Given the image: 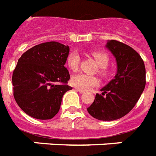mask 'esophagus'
<instances>
[{
    "label": "esophagus",
    "mask_w": 156,
    "mask_h": 156,
    "mask_svg": "<svg viewBox=\"0 0 156 156\" xmlns=\"http://www.w3.org/2000/svg\"><path fill=\"white\" fill-rule=\"evenodd\" d=\"M76 91H77V92H79L80 93H84V90H81V89H80V88H76Z\"/></svg>",
    "instance_id": "esophagus-1"
}]
</instances>
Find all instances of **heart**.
<instances>
[{"mask_svg": "<svg viewBox=\"0 0 156 156\" xmlns=\"http://www.w3.org/2000/svg\"><path fill=\"white\" fill-rule=\"evenodd\" d=\"M92 55L99 65V73L103 77L108 76L109 72L107 70V66L109 63V55L104 51H95L92 52ZM80 57L78 52L72 51L68 55L67 58V66L72 72H76L79 69ZM72 84L81 90H88L94 86L98 85L99 80L98 77L93 76H88L85 74H78L74 76L71 80Z\"/></svg>", "mask_w": 156, "mask_h": 156, "instance_id": "1", "label": "heart"}]
</instances>
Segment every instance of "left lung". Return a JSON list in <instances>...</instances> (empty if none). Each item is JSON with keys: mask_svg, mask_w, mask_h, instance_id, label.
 <instances>
[{"mask_svg": "<svg viewBox=\"0 0 156 156\" xmlns=\"http://www.w3.org/2000/svg\"><path fill=\"white\" fill-rule=\"evenodd\" d=\"M105 47L115 57L117 74L87 110L96 119L109 122L126 115L136 105L145 88L146 69L141 56L128 45L109 40Z\"/></svg>", "mask_w": 156, "mask_h": 156, "instance_id": "8db88e82", "label": "left lung"}]
</instances>
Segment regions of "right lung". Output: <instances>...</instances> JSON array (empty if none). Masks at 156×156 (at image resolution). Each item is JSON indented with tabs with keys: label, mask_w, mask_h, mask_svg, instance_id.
Segmentation results:
<instances>
[{
	"label": "right lung",
	"mask_w": 156,
	"mask_h": 156,
	"mask_svg": "<svg viewBox=\"0 0 156 156\" xmlns=\"http://www.w3.org/2000/svg\"><path fill=\"white\" fill-rule=\"evenodd\" d=\"M69 47L58 42L36 45L22 54L13 72V97L32 118L51 119L58 113L70 75L64 67Z\"/></svg>",
	"instance_id": "obj_1"
}]
</instances>
